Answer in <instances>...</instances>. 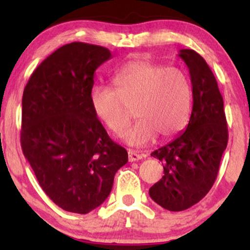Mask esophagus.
Wrapping results in <instances>:
<instances>
[{
  "label": "esophagus",
  "instance_id": "obj_1",
  "mask_svg": "<svg viewBox=\"0 0 250 250\" xmlns=\"http://www.w3.org/2000/svg\"><path fill=\"white\" fill-rule=\"evenodd\" d=\"M128 157H129V161L135 162V161H139V160L143 159V157H146V155L145 154H139V153H137V151L130 150V149H129Z\"/></svg>",
  "mask_w": 250,
  "mask_h": 250
}]
</instances>
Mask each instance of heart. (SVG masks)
<instances>
[{"label":"heart","mask_w":250,"mask_h":250,"mask_svg":"<svg viewBox=\"0 0 250 250\" xmlns=\"http://www.w3.org/2000/svg\"><path fill=\"white\" fill-rule=\"evenodd\" d=\"M115 88L95 84L90 89L94 113L114 133L129 125L131 108L139 117L122 134L133 147H145L156 139L182 130L191 107V84L187 74L176 67H165L147 60H134L115 71Z\"/></svg>","instance_id":"obj_1"}]
</instances>
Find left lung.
Returning <instances> with one entry per match:
<instances>
[{"label":"left lung","instance_id":"left-lung-1","mask_svg":"<svg viewBox=\"0 0 250 250\" xmlns=\"http://www.w3.org/2000/svg\"><path fill=\"white\" fill-rule=\"evenodd\" d=\"M193 85V110L186 130L151 153L163 165L162 179L149 189L154 202L170 211L190 208L216 180L228 128L223 99L207 62L195 50L181 49Z\"/></svg>","mask_w":250,"mask_h":250}]
</instances>
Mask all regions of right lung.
<instances>
[{"instance_id": "1", "label": "right lung", "mask_w": 250, "mask_h": 250, "mask_svg": "<svg viewBox=\"0 0 250 250\" xmlns=\"http://www.w3.org/2000/svg\"><path fill=\"white\" fill-rule=\"evenodd\" d=\"M111 57L101 45H62L31 74L22 97L21 146L43 191L70 213L101 206L128 162L90 103L94 74Z\"/></svg>"}]
</instances>
